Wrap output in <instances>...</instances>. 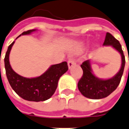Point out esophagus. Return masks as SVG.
I'll use <instances>...</instances> for the list:
<instances>
[{
    "instance_id": "34e87169",
    "label": "esophagus",
    "mask_w": 129,
    "mask_h": 129,
    "mask_svg": "<svg viewBox=\"0 0 129 129\" xmlns=\"http://www.w3.org/2000/svg\"><path fill=\"white\" fill-rule=\"evenodd\" d=\"M75 61L73 59H70L68 60V68H72L74 66V65H75Z\"/></svg>"
}]
</instances>
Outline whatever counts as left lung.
Returning <instances> with one entry per match:
<instances>
[{
    "label": "left lung",
    "instance_id": "1",
    "mask_svg": "<svg viewBox=\"0 0 129 129\" xmlns=\"http://www.w3.org/2000/svg\"><path fill=\"white\" fill-rule=\"evenodd\" d=\"M103 45H111L121 54L122 66L119 72L113 77L108 79H101L95 77L92 73L89 60L82 63L81 67L83 70V75L78 82L79 90L84 97L92 100L102 99L108 97L113 92L120 83L124 69L125 57L119 41L107 32Z\"/></svg>",
    "mask_w": 129,
    "mask_h": 129
}]
</instances>
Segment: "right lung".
I'll use <instances>...</instances> for the list:
<instances>
[{
  "mask_svg": "<svg viewBox=\"0 0 129 129\" xmlns=\"http://www.w3.org/2000/svg\"><path fill=\"white\" fill-rule=\"evenodd\" d=\"M34 31L36 29H29L18 37ZM14 43V41L9 45L4 59L6 75L11 87L17 95L27 101L43 102L50 99L56 90L59 78L68 70L67 62L51 66L45 73L35 78L23 77L15 73L10 66L9 56Z\"/></svg>",
  "mask_w": 129,
  "mask_h": 129,
  "instance_id": "obj_1",
  "label": "right lung"
}]
</instances>
